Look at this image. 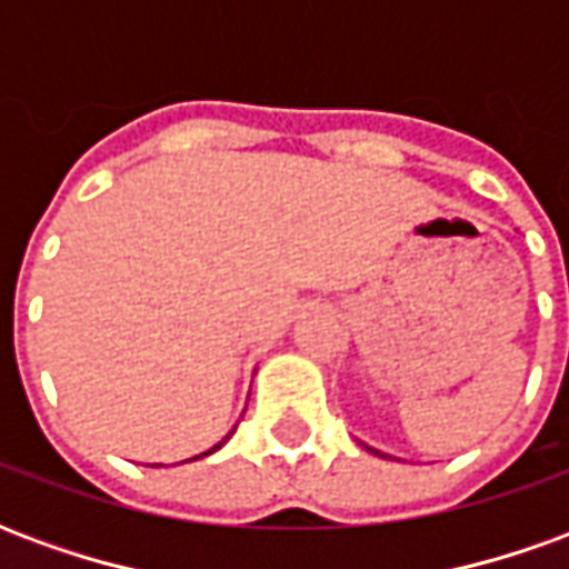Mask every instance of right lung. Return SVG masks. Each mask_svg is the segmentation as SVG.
Wrapping results in <instances>:
<instances>
[{"mask_svg":"<svg viewBox=\"0 0 569 569\" xmlns=\"http://www.w3.org/2000/svg\"><path fill=\"white\" fill-rule=\"evenodd\" d=\"M231 432H234V429H231ZM231 432H228V436H231ZM228 436H224V439H228ZM224 439H222V441H224ZM222 441H219V445H216V448H210V451H207V453L219 451V448H222ZM200 457H203V453H200Z\"/></svg>","mask_w":569,"mask_h":569,"instance_id":"1","label":"right lung"}]
</instances>
